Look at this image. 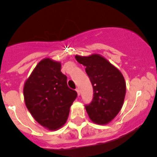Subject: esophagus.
Masks as SVG:
<instances>
[{"mask_svg":"<svg viewBox=\"0 0 157 157\" xmlns=\"http://www.w3.org/2000/svg\"><path fill=\"white\" fill-rule=\"evenodd\" d=\"M76 90H77V94H78V96H80V89H79L78 87H77V88L76 89Z\"/></svg>","mask_w":157,"mask_h":157,"instance_id":"1","label":"esophagus"}]
</instances>
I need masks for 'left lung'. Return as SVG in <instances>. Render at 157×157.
Returning <instances> with one entry per match:
<instances>
[{
  "mask_svg": "<svg viewBox=\"0 0 157 157\" xmlns=\"http://www.w3.org/2000/svg\"><path fill=\"white\" fill-rule=\"evenodd\" d=\"M85 68L93 87V99L85 105L90 120L105 125L120 112L125 96V81L121 72L98 54L89 56H76Z\"/></svg>",
  "mask_w": 157,
  "mask_h": 157,
  "instance_id": "left-lung-1",
  "label": "left lung"
}]
</instances>
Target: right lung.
I'll use <instances>...</instances> for the list:
<instances>
[{
    "label": "right lung",
    "mask_w": 157,
    "mask_h": 157,
    "mask_svg": "<svg viewBox=\"0 0 157 157\" xmlns=\"http://www.w3.org/2000/svg\"><path fill=\"white\" fill-rule=\"evenodd\" d=\"M61 64L46 58L37 64L26 80L24 98L33 118L49 130H56L67 121L70 108L77 97L67 86Z\"/></svg>",
    "instance_id": "right-lung-1"
}]
</instances>
